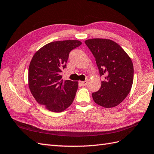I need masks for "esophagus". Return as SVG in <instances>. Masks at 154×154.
<instances>
[{"instance_id": "1", "label": "esophagus", "mask_w": 154, "mask_h": 154, "mask_svg": "<svg viewBox=\"0 0 154 154\" xmlns=\"http://www.w3.org/2000/svg\"><path fill=\"white\" fill-rule=\"evenodd\" d=\"M80 83L81 84V85L83 86H85L88 83V81H80Z\"/></svg>"}]
</instances>
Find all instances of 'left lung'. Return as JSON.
Wrapping results in <instances>:
<instances>
[{
	"label": "left lung",
	"instance_id": "8db88e82",
	"mask_svg": "<svg viewBox=\"0 0 154 154\" xmlns=\"http://www.w3.org/2000/svg\"><path fill=\"white\" fill-rule=\"evenodd\" d=\"M96 59L100 76V88L92 94L98 105L113 108L122 102L131 91L134 68L130 57L121 46L109 39L92 38L85 41Z\"/></svg>",
	"mask_w": 154,
	"mask_h": 154
}]
</instances>
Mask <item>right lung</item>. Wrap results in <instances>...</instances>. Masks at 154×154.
Instances as JSON below:
<instances>
[{"label": "right lung", "instance_id": "obj_1", "mask_svg": "<svg viewBox=\"0 0 154 154\" xmlns=\"http://www.w3.org/2000/svg\"><path fill=\"white\" fill-rule=\"evenodd\" d=\"M82 42L77 40L50 42L35 54L29 67V87L36 101L48 110L62 112L72 103L78 82L62 79L69 52Z\"/></svg>", "mask_w": 154, "mask_h": 154}]
</instances>
